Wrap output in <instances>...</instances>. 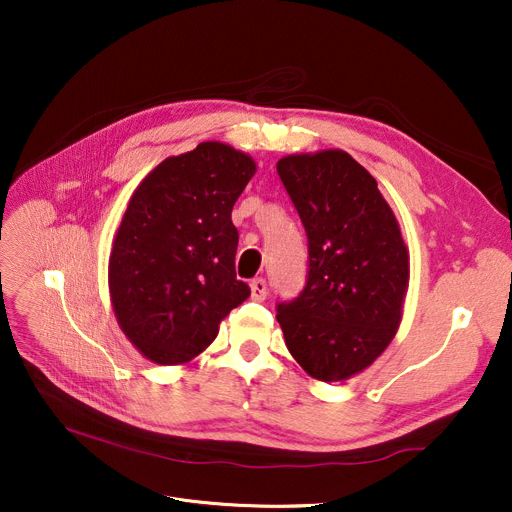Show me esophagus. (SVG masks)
<instances>
[{"instance_id":"34e87169","label":"esophagus","mask_w":512,"mask_h":512,"mask_svg":"<svg viewBox=\"0 0 512 512\" xmlns=\"http://www.w3.org/2000/svg\"><path fill=\"white\" fill-rule=\"evenodd\" d=\"M267 294H270V290H267V282L263 278H255L251 282V297L255 301H265Z\"/></svg>"}]
</instances>
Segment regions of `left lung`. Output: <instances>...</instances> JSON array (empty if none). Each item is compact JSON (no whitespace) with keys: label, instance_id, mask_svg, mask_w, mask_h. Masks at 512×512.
Returning <instances> with one entry per match:
<instances>
[{"label":"left lung","instance_id":"1","mask_svg":"<svg viewBox=\"0 0 512 512\" xmlns=\"http://www.w3.org/2000/svg\"><path fill=\"white\" fill-rule=\"evenodd\" d=\"M278 176L307 234V280L276 305L290 355L321 382L369 367L394 338L409 253L378 182L344 151L288 155Z\"/></svg>","mask_w":512,"mask_h":512}]
</instances>
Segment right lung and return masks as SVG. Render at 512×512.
<instances>
[{
  "instance_id": "add662e5",
  "label": "right lung",
  "mask_w": 512,
  "mask_h": 512,
  "mask_svg": "<svg viewBox=\"0 0 512 512\" xmlns=\"http://www.w3.org/2000/svg\"><path fill=\"white\" fill-rule=\"evenodd\" d=\"M255 161L222 143L168 157L134 191L110 255L118 324L139 351L178 365L218 336L251 288L236 278L232 207Z\"/></svg>"
}]
</instances>
